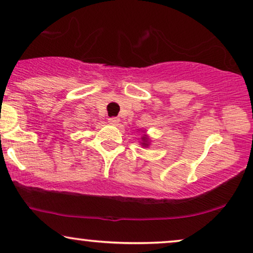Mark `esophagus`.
Wrapping results in <instances>:
<instances>
[{"mask_svg": "<svg viewBox=\"0 0 253 253\" xmlns=\"http://www.w3.org/2000/svg\"><path fill=\"white\" fill-rule=\"evenodd\" d=\"M108 122L113 126H117L120 123V119L119 117H110V119H108Z\"/></svg>", "mask_w": 253, "mask_h": 253, "instance_id": "34e87169", "label": "esophagus"}]
</instances>
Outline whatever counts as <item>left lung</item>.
<instances>
[{
	"instance_id": "1",
	"label": "left lung",
	"mask_w": 253,
	"mask_h": 253,
	"mask_svg": "<svg viewBox=\"0 0 253 253\" xmlns=\"http://www.w3.org/2000/svg\"><path fill=\"white\" fill-rule=\"evenodd\" d=\"M141 132H144V134H143V136H141V140L139 141V143H140V145L143 147H148V146H150V144H151L152 140L150 139V137H148L147 134L145 133V130H141Z\"/></svg>"
}]
</instances>
